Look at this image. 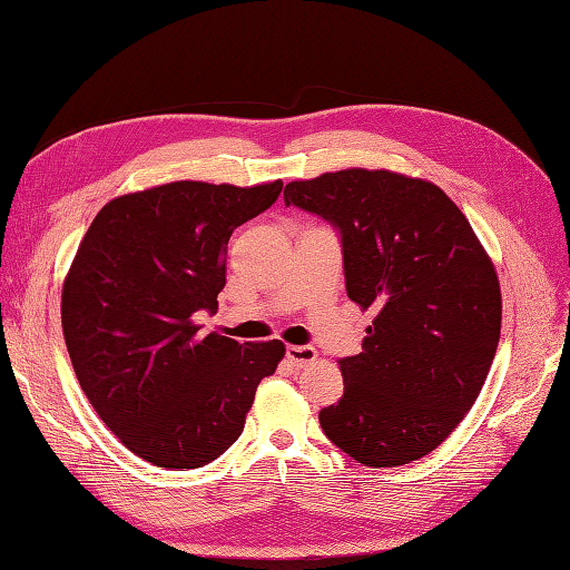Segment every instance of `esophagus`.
Returning a JSON list of instances; mask_svg holds the SVG:
<instances>
[{
    "label": "esophagus",
    "instance_id": "1",
    "mask_svg": "<svg viewBox=\"0 0 570 570\" xmlns=\"http://www.w3.org/2000/svg\"><path fill=\"white\" fill-rule=\"evenodd\" d=\"M285 356L295 368H304L308 364H314L318 352L314 347H308V344H292V347H287Z\"/></svg>",
    "mask_w": 570,
    "mask_h": 570
}]
</instances>
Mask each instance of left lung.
I'll use <instances>...</instances> for the list:
<instances>
[{
    "label": "left lung",
    "mask_w": 570,
    "mask_h": 570,
    "mask_svg": "<svg viewBox=\"0 0 570 570\" xmlns=\"http://www.w3.org/2000/svg\"><path fill=\"white\" fill-rule=\"evenodd\" d=\"M285 206L337 230L347 297L375 312L364 352L340 358L344 394L318 413L325 438L373 469L430 454L478 400L502 327L471 223L438 185L366 168L289 183Z\"/></svg>",
    "instance_id": "8db88e82"
}]
</instances>
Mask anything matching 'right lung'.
Listing matches in <instances>:
<instances>
[{
  "label": "right lung",
  "mask_w": 570,
  "mask_h": 570,
  "mask_svg": "<svg viewBox=\"0 0 570 570\" xmlns=\"http://www.w3.org/2000/svg\"><path fill=\"white\" fill-rule=\"evenodd\" d=\"M281 189L178 180L111 199L66 275L78 383L111 433L159 469H202L226 452L285 354L281 340L239 344L195 325L218 312L233 230Z\"/></svg>",
  "instance_id": "right-lung-1"
}]
</instances>
